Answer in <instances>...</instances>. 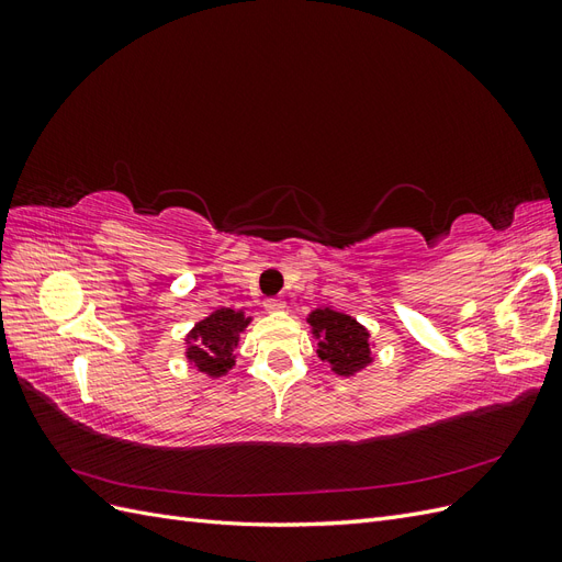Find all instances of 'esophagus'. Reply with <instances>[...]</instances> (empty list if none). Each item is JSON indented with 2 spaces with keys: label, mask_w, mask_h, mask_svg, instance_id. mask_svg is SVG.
<instances>
[{
  "label": "esophagus",
  "mask_w": 562,
  "mask_h": 562,
  "mask_svg": "<svg viewBox=\"0 0 562 562\" xmlns=\"http://www.w3.org/2000/svg\"><path fill=\"white\" fill-rule=\"evenodd\" d=\"M265 310L267 312H283L285 302L281 297H269V300H265Z\"/></svg>",
  "instance_id": "obj_1"
}]
</instances>
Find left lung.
Returning a JSON list of instances; mask_svg holds the SVG:
<instances>
[{
  "label": "left lung",
  "mask_w": 562,
  "mask_h": 562,
  "mask_svg": "<svg viewBox=\"0 0 562 562\" xmlns=\"http://www.w3.org/2000/svg\"><path fill=\"white\" fill-rule=\"evenodd\" d=\"M307 321L318 339V359L326 361L337 375L349 378L372 363L370 333L356 318L321 307L312 312Z\"/></svg>",
  "instance_id": "obj_1"
}]
</instances>
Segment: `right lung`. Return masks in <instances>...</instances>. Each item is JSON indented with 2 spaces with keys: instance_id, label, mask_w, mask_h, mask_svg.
<instances>
[{
  "instance_id": "1",
  "label": "right lung",
  "mask_w": 562,
  "mask_h": 562,
  "mask_svg": "<svg viewBox=\"0 0 562 562\" xmlns=\"http://www.w3.org/2000/svg\"><path fill=\"white\" fill-rule=\"evenodd\" d=\"M250 316L229 307L215 310L211 316L199 321L187 335V359L209 378H223L234 366V347L246 330Z\"/></svg>"
}]
</instances>
